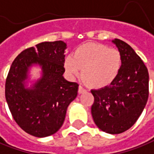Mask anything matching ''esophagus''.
I'll return each mask as SVG.
<instances>
[{
	"instance_id": "1",
	"label": "esophagus",
	"mask_w": 154,
	"mask_h": 154,
	"mask_svg": "<svg viewBox=\"0 0 154 154\" xmlns=\"http://www.w3.org/2000/svg\"><path fill=\"white\" fill-rule=\"evenodd\" d=\"M86 92V89L83 88V87H82V86H79V88H78V93L79 94H82V93H84Z\"/></svg>"
}]
</instances>
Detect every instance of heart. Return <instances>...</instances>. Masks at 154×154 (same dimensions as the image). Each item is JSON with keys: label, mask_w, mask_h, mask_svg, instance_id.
I'll list each match as a JSON object with an SVG mask.
<instances>
[{"label": "heart", "mask_w": 154, "mask_h": 154, "mask_svg": "<svg viewBox=\"0 0 154 154\" xmlns=\"http://www.w3.org/2000/svg\"><path fill=\"white\" fill-rule=\"evenodd\" d=\"M121 64L118 50L102 44L88 43L78 47L73 55L66 57L65 68L71 78L82 72L87 83L99 88L112 83L120 72Z\"/></svg>", "instance_id": "obj_1"}]
</instances>
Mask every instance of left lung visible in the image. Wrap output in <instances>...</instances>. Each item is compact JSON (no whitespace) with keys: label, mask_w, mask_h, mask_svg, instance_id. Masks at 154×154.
I'll list each match as a JSON object with an SVG mask.
<instances>
[{"label":"left lung","mask_w":154,"mask_h":154,"mask_svg":"<svg viewBox=\"0 0 154 154\" xmlns=\"http://www.w3.org/2000/svg\"><path fill=\"white\" fill-rule=\"evenodd\" d=\"M112 42L121 55V68L109 86L91 93L94 102L91 113L96 125L109 134H120L131 128L143 111L148 99L149 76L146 66L128 44Z\"/></svg>","instance_id":"8db88e82"}]
</instances>
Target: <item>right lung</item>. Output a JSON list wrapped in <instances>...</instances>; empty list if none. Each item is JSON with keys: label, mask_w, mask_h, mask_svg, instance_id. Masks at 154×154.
I'll return each instance as SVG.
<instances>
[{"label": "right lung", "mask_w": 154, "mask_h": 154, "mask_svg": "<svg viewBox=\"0 0 154 154\" xmlns=\"http://www.w3.org/2000/svg\"><path fill=\"white\" fill-rule=\"evenodd\" d=\"M66 49V44L61 40L42 42L22 51L9 70L5 88L8 107L17 124L33 137L55 133L77 97L78 84L63 77ZM33 65L42 68V77L28 88Z\"/></svg>", "instance_id": "obj_1"}]
</instances>
